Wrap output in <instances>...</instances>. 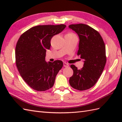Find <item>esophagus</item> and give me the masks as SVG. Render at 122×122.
Listing matches in <instances>:
<instances>
[{"label": "esophagus", "instance_id": "esophagus-1", "mask_svg": "<svg viewBox=\"0 0 122 122\" xmlns=\"http://www.w3.org/2000/svg\"><path fill=\"white\" fill-rule=\"evenodd\" d=\"M63 66H64V67H68V66H69V64L66 63V62H64V63H63Z\"/></svg>", "mask_w": 122, "mask_h": 122}]
</instances>
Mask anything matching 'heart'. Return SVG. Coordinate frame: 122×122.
<instances>
[{
	"instance_id": "obj_1",
	"label": "heart",
	"mask_w": 122,
	"mask_h": 122,
	"mask_svg": "<svg viewBox=\"0 0 122 122\" xmlns=\"http://www.w3.org/2000/svg\"><path fill=\"white\" fill-rule=\"evenodd\" d=\"M66 35H75V34H74V33H71V32H70V33H67Z\"/></svg>"
}]
</instances>
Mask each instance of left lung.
<instances>
[{"instance_id":"left-lung-1","label":"left lung","mask_w":122,"mask_h":122,"mask_svg":"<svg viewBox=\"0 0 122 122\" xmlns=\"http://www.w3.org/2000/svg\"><path fill=\"white\" fill-rule=\"evenodd\" d=\"M69 27L79 36L77 55H80L84 62L81 69L71 65L73 74L70 77L69 83L76 90H86L96 84L104 69L107 62L105 46L99 32L89 25L79 24L69 25Z\"/></svg>"}]
</instances>
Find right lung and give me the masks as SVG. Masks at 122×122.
I'll use <instances>...</instances> for the list:
<instances>
[{"mask_svg":"<svg viewBox=\"0 0 122 122\" xmlns=\"http://www.w3.org/2000/svg\"><path fill=\"white\" fill-rule=\"evenodd\" d=\"M66 27L65 25H39L31 28L20 36L15 50V63L20 76L32 89L45 91L53 86L63 62L45 61L50 41Z\"/></svg>","mask_w":122,"mask_h":122,"instance_id":"obj_1","label":"right lung"}]
</instances>
